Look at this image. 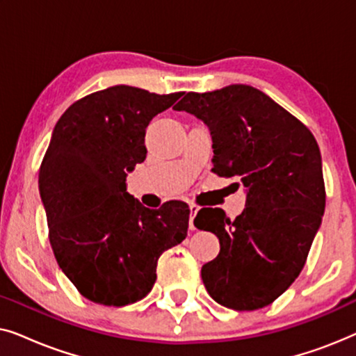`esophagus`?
Here are the masks:
<instances>
[{"label":"esophagus","instance_id":"34e87169","mask_svg":"<svg viewBox=\"0 0 356 356\" xmlns=\"http://www.w3.org/2000/svg\"><path fill=\"white\" fill-rule=\"evenodd\" d=\"M199 212V206H196V204H191V206H189V228H191V230H194V217H196V213Z\"/></svg>","mask_w":356,"mask_h":356}]
</instances>
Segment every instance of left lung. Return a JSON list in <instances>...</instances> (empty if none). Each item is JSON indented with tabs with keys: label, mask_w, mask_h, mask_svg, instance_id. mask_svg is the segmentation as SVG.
Returning a JSON list of instances; mask_svg holds the SVG:
<instances>
[{
	"label": "left lung",
	"mask_w": 356,
	"mask_h": 356,
	"mask_svg": "<svg viewBox=\"0 0 356 356\" xmlns=\"http://www.w3.org/2000/svg\"><path fill=\"white\" fill-rule=\"evenodd\" d=\"M173 110L207 126L212 170L236 178L246 193L245 209L233 222L212 207L194 218V227L220 241L218 256L201 269L204 286L230 309L264 308L298 277L323 222L319 145L301 121L251 86L188 92Z\"/></svg>",
	"instance_id": "left-lung-1"
}]
</instances>
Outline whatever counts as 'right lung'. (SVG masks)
<instances>
[{"mask_svg": "<svg viewBox=\"0 0 356 356\" xmlns=\"http://www.w3.org/2000/svg\"><path fill=\"white\" fill-rule=\"evenodd\" d=\"M181 95L113 86L72 104L53 129L38 173L50 243L60 269L94 303L143 300L159 257L188 235L186 204L154 211L126 191L128 173L145 160L149 123Z\"/></svg>", "mask_w": 356, "mask_h": 356, "instance_id": "right-lung-1", "label": "right lung"}]
</instances>
